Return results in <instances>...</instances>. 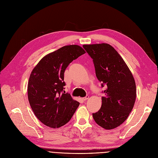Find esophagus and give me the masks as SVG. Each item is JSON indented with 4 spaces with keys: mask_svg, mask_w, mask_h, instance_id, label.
I'll list each match as a JSON object with an SVG mask.
<instances>
[{
    "mask_svg": "<svg viewBox=\"0 0 158 158\" xmlns=\"http://www.w3.org/2000/svg\"><path fill=\"white\" fill-rule=\"evenodd\" d=\"M88 98H89V96H88V95H86V97H85V98H83V100L84 101H86Z\"/></svg>",
    "mask_w": 158,
    "mask_h": 158,
    "instance_id": "34e87169",
    "label": "esophagus"
}]
</instances>
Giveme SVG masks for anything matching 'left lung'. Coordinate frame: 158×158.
<instances>
[{
	"label": "left lung",
	"mask_w": 158,
	"mask_h": 158,
	"mask_svg": "<svg viewBox=\"0 0 158 158\" xmlns=\"http://www.w3.org/2000/svg\"><path fill=\"white\" fill-rule=\"evenodd\" d=\"M83 47L93 59L95 75L105 87L102 105L93 113L94 121L110 130L124 122L134 107L136 87L133 75L120 55L108 44H85Z\"/></svg>",
	"instance_id": "8db88e82"
}]
</instances>
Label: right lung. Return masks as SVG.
Masks as SVG:
<instances>
[{"mask_svg":"<svg viewBox=\"0 0 158 158\" xmlns=\"http://www.w3.org/2000/svg\"><path fill=\"white\" fill-rule=\"evenodd\" d=\"M85 53L77 45L65 46L46 55L30 74L28 97L37 119L51 128H59L69 121L79 102L65 93L64 73L70 63Z\"/></svg>","mask_w":158,"mask_h":158,"instance_id":"right-lung-1","label":"right lung"}]
</instances>
